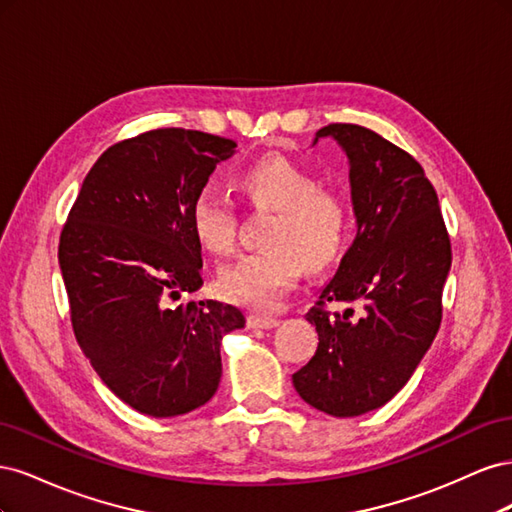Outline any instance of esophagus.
I'll return each mask as SVG.
<instances>
[{
	"instance_id": "esophagus-1",
	"label": "esophagus",
	"mask_w": 512,
	"mask_h": 512,
	"mask_svg": "<svg viewBox=\"0 0 512 512\" xmlns=\"http://www.w3.org/2000/svg\"><path fill=\"white\" fill-rule=\"evenodd\" d=\"M247 324H250L252 329H275L277 324H280V320H277L275 316L254 312V314L247 316Z\"/></svg>"
}]
</instances>
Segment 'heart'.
I'll return each instance as SVG.
<instances>
[{"instance_id":"b5f03b06","label":"heart","mask_w":512,"mask_h":512,"mask_svg":"<svg viewBox=\"0 0 512 512\" xmlns=\"http://www.w3.org/2000/svg\"><path fill=\"white\" fill-rule=\"evenodd\" d=\"M239 183L252 203L275 211L265 232L267 250L241 256L220 273V290L235 303L275 307L303 273L322 269L344 250L350 207L342 192L320 185L314 173L282 156L247 166ZM198 241L215 254L235 252L237 205L215 185L200 188L190 209Z\"/></svg>"}]
</instances>
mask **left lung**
<instances>
[{"label":"left lung","mask_w":512,"mask_h":512,"mask_svg":"<svg viewBox=\"0 0 512 512\" xmlns=\"http://www.w3.org/2000/svg\"><path fill=\"white\" fill-rule=\"evenodd\" d=\"M350 162L356 237L305 318L318 348L292 376L303 401L331 416H359L391 401L421 363L442 322L451 239L438 194L408 151L354 123H329ZM361 302L354 317L327 302Z\"/></svg>","instance_id":"obj_1"}]
</instances>
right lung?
Instances as JSON below:
<instances>
[{
  "instance_id": "add662e5",
  "label": "right lung",
  "mask_w": 512,
  "mask_h": 512,
  "mask_svg": "<svg viewBox=\"0 0 512 512\" xmlns=\"http://www.w3.org/2000/svg\"><path fill=\"white\" fill-rule=\"evenodd\" d=\"M237 143L158 128L108 147L87 173L59 237L72 329L102 382L149 416L188 414L218 391L222 337L237 307L168 299L203 286L192 200Z\"/></svg>"
}]
</instances>
